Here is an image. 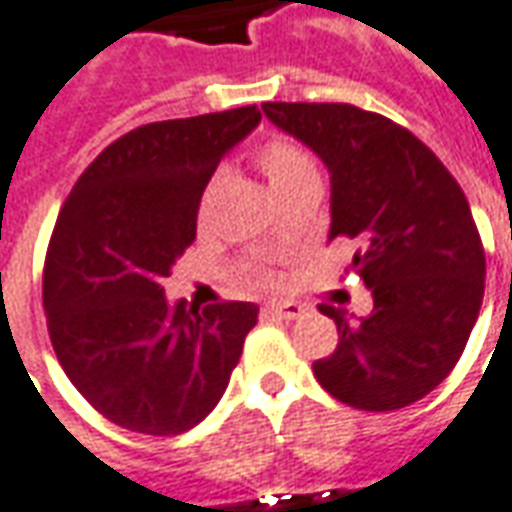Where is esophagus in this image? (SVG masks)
Masks as SVG:
<instances>
[{
	"label": "esophagus",
	"mask_w": 512,
	"mask_h": 512,
	"mask_svg": "<svg viewBox=\"0 0 512 512\" xmlns=\"http://www.w3.org/2000/svg\"><path fill=\"white\" fill-rule=\"evenodd\" d=\"M266 311L274 316H280V319H300V316L305 314V308L294 300H274L266 305Z\"/></svg>",
	"instance_id": "1"
}]
</instances>
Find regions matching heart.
<instances>
[{
    "mask_svg": "<svg viewBox=\"0 0 512 512\" xmlns=\"http://www.w3.org/2000/svg\"><path fill=\"white\" fill-rule=\"evenodd\" d=\"M257 165L266 173L274 193H283L288 187L316 176L314 159L305 154L297 142H291V139L285 137H274L269 142H263L257 148ZM207 198H210V190H207L204 201ZM252 277H255L257 283H271V277H266V274H252Z\"/></svg>",
    "mask_w": 512,
    "mask_h": 512,
    "instance_id": "b5f03b06",
    "label": "heart"
}]
</instances>
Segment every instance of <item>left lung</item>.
<instances>
[{"label":"left lung","instance_id":"left-lung-1","mask_svg":"<svg viewBox=\"0 0 512 512\" xmlns=\"http://www.w3.org/2000/svg\"><path fill=\"white\" fill-rule=\"evenodd\" d=\"M271 123L308 145L330 173V232L356 241L350 269L373 311L347 322L319 311L339 344L314 361L336 401L392 412L429 395L460 361L485 294V249L468 198L420 139L350 103H263Z\"/></svg>","mask_w":512,"mask_h":512}]
</instances>
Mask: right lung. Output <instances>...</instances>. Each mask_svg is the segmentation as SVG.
Returning a JSON list of instances; mask_svg holds the SVG:
<instances>
[{
	"mask_svg": "<svg viewBox=\"0 0 512 512\" xmlns=\"http://www.w3.org/2000/svg\"><path fill=\"white\" fill-rule=\"evenodd\" d=\"M257 123V106H241L139 125L83 170L58 212L44 263L52 350L123 429L168 437L201 423L257 325L255 302L187 308L162 288L196 241L218 162Z\"/></svg>",
	"mask_w": 512,
	"mask_h": 512,
	"instance_id": "obj_1",
	"label": "right lung"
}]
</instances>
